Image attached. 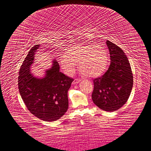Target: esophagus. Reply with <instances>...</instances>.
<instances>
[{
  "label": "esophagus",
  "mask_w": 151,
  "mask_h": 151,
  "mask_svg": "<svg viewBox=\"0 0 151 151\" xmlns=\"http://www.w3.org/2000/svg\"><path fill=\"white\" fill-rule=\"evenodd\" d=\"M81 81V79H79V78H77V79H75L73 82V84H78Z\"/></svg>",
  "instance_id": "34e87169"
}]
</instances>
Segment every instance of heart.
<instances>
[{
  "label": "heart",
  "mask_w": 151,
  "mask_h": 151,
  "mask_svg": "<svg viewBox=\"0 0 151 151\" xmlns=\"http://www.w3.org/2000/svg\"><path fill=\"white\" fill-rule=\"evenodd\" d=\"M108 52L101 46L79 45L72 47L61 56L60 64L67 75H71L78 63L79 70L86 76L99 75L107 65Z\"/></svg>",
  "instance_id": "obj_1"
}]
</instances>
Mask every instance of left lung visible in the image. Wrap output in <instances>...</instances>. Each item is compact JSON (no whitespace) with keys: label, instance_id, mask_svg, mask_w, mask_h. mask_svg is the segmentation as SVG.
Wrapping results in <instances>:
<instances>
[{"label":"left lung","instance_id":"left-lung-1","mask_svg":"<svg viewBox=\"0 0 151 151\" xmlns=\"http://www.w3.org/2000/svg\"><path fill=\"white\" fill-rule=\"evenodd\" d=\"M110 64L104 75L93 80V103L101 110L114 111L121 108L129 98L133 75L127 56L115 44L106 41Z\"/></svg>","mask_w":151,"mask_h":151}]
</instances>
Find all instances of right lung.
Returning <instances> with one entry per match:
<instances>
[{"instance_id":"right-lung-1","label":"right lung","mask_w":151,"mask_h":151,"mask_svg":"<svg viewBox=\"0 0 151 151\" xmlns=\"http://www.w3.org/2000/svg\"><path fill=\"white\" fill-rule=\"evenodd\" d=\"M36 45L29 51L19 70L18 87L21 98L30 112L46 122H54L68 109V91L73 79L60 71L56 60L43 78H37L31 71L35 52L40 48Z\"/></svg>"}]
</instances>
